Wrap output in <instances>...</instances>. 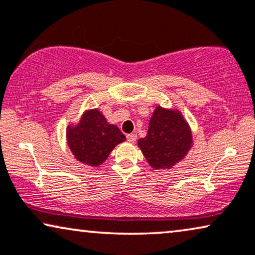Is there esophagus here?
<instances>
[{
  "label": "esophagus",
  "mask_w": 255,
  "mask_h": 255,
  "mask_svg": "<svg viewBox=\"0 0 255 255\" xmlns=\"http://www.w3.org/2000/svg\"><path fill=\"white\" fill-rule=\"evenodd\" d=\"M136 134H128L127 135V141L130 142V143H134L136 141Z\"/></svg>",
  "instance_id": "1"
}]
</instances>
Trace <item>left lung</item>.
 <instances>
[{
  "label": "left lung",
  "mask_w": 255,
  "mask_h": 255,
  "mask_svg": "<svg viewBox=\"0 0 255 255\" xmlns=\"http://www.w3.org/2000/svg\"><path fill=\"white\" fill-rule=\"evenodd\" d=\"M137 144L151 168L170 169L191 148L192 135L181 112L157 106L149 121L147 136Z\"/></svg>",
  "instance_id": "8db88e82"
}]
</instances>
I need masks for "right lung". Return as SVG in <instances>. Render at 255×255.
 Wrapping results in <instances>:
<instances>
[{
	"instance_id": "add662e5",
	"label": "right lung",
	"mask_w": 255,
	"mask_h": 255,
	"mask_svg": "<svg viewBox=\"0 0 255 255\" xmlns=\"http://www.w3.org/2000/svg\"><path fill=\"white\" fill-rule=\"evenodd\" d=\"M66 137L74 157L91 167L104 163L115 145L126 140L117 126L108 124L98 110L85 112L79 124L69 126Z\"/></svg>"
}]
</instances>
